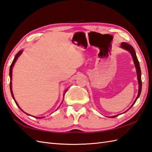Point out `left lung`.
<instances>
[{
  "label": "left lung",
  "mask_w": 152,
  "mask_h": 152,
  "mask_svg": "<svg viewBox=\"0 0 152 152\" xmlns=\"http://www.w3.org/2000/svg\"><path fill=\"white\" fill-rule=\"evenodd\" d=\"M121 48L122 49H126L127 50H128L130 53L131 56L133 57V61H134V65H135V67H136V69H137V79H138V81H139V92H138V96L136 97L135 100H134V102H133V103L132 104V105L130 107V108L129 109H130L133 104L135 103L137 99L139 98V97L140 95V92H141V90H142V80H141V70H140V64H139V60H138L137 58V56L136 55V53L134 51V49H133V48L131 45L128 44L126 42H123L121 43ZM128 109V110H129ZM126 110V111H127ZM125 112V113H126ZM118 115H116V116H111L110 118H115L116 116H118Z\"/></svg>",
  "instance_id": "left-lung-1"
}]
</instances>
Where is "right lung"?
<instances>
[{
  "label": "right lung",
  "mask_w": 152,
  "mask_h": 152,
  "mask_svg": "<svg viewBox=\"0 0 152 152\" xmlns=\"http://www.w3.org/2000/svg\"><path fill=\"white\" fill-rule=\"evenodd\" d=\"M22 53H23V50H20V51H19L18 53H17V55H15L14 59H13V62H12V63L11 66H10V80H11V81H10V92H11V94H12V97L13 98V99H14V101H15V102L16 104L19 107V109H21V110L23 111V112H24V111H23V110L21 109V108L19 107V106L18 105V103L16 102V101H15V98H14V96H13V92H12V69H13V66H14V64H15V62H16L17 59H18V57H19L20 55H21ZM67 90H66L65 91V92H67ZM64 94H65V93H64ZM24 113H25V112H24ZM28 115H29V114H28ZM35 118H44V117H35Z\"/></svg>",
  "instance_id": "add662e5"
}]
</instances>
